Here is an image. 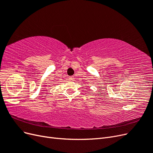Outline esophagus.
<instances>
[{
  "label": "esophagus",
  "instance_id": "34e87169",
  "mask_svg": "<svg viewBox=\"0 0 153 153\" xmlns=\"http://www.w3.org/2000/svg\"><path fill=\"white\" fill-rule=\"evenodd\" d=\"M69 79H70L71 80H74V76H69Z\"/></svg>",
  "mask_w": 153,
  "mask_h": 153
}]
</instances>
